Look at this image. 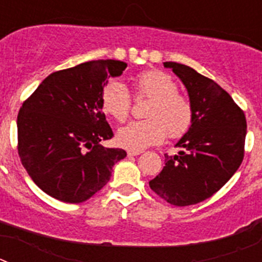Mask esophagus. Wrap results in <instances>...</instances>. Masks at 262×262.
<instances>
[{"label":"esophagus","mask_w":262,"mask_h":262,"mask_svg":"<svg viewBox=\"0 0 262 262\" xmlns=\"http://www.w3.org/2000/svg\"><path fill=\"white\" fill-rule=\"evenodd\" d=\"M142 154V151H128L127 152V155H128V156H138V155H140Z\"/></svg>","instance_id":"34e87169"}]
</instances>
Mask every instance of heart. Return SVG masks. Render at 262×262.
Segmentation results:
<instances>
[{
    "label": "heart",
    "instance_id": "1",
    "mask_svg": "<svg viewBox=\"0 0 262 262\" xmlns=\"http://www.w3.org/2000/svg\"><path fill=\"white\" fill-rule=\"evenodd\" d=\"M136 93L149 98L145 107V120L131 122L120 127L117 142L131 151H142L169 138L178 139L189 131L193 123V106L190 99L177 92L176 81L166 72L159 69L145 71L136 77ZM102 110L118 122L128 118L131 99L127 88L119 81H111L103 89Z\"/></svg>",
    "mask_w": 262,
    "mask_h": 262
}]
</instances>
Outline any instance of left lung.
Here are the masks:
<instances>
[{"label": "left lung", "instance_id": "obj_1", "mask_svg": "<svg viewBox=\"0 0 262 262\" xmlns=\"http://www.w3.org/2000/svg\"><path fill=\"white\" fill-rule=\"evenodd\" d=\"M182 81L193 106V123L165 155V166L149 187L166 202L190 206L216 193L239 169L244 157L247 120L232 97L190 67L164 62Z\"/></svg>", "mask_w": 262, "mask_h": 262}]
</instances>
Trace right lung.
Returning <instances> with one entry per match:
<instances>
[{
    "mask_svg": "<svg viewBox=\"0 0 262 262\" xmlns=\"http://www.w3.org/2000/svg\"><path fill=\"white\" fill-rule=\"evenodd\" d=\"M127 68L119 60H93L51 73L19 110L18 154L32 181L67 203L89 200L127 156L99 143L113 138L102 111L108 78Z\"/></svg>",
    "mask_w": 262,
    "mask_h": 262,
    "instance_id": "obj_1",
    "label": "right lung"
}]
</instances>
